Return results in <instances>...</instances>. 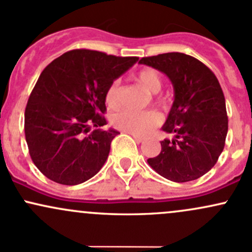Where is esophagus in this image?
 Returning <instances> with one entry per match:
<instances>
[{
  "mask_svg": "<svg viewBox=\"0 0 252 252\" xmlns=\"http://www.w3.org/2000/svg\"><path fill=\"white\" fill-rule=\"evenodd\" d=\"M132 137H133V139L136 140L137 143H142V142H144V138H143V137H140V136H136V134H132Z\"/></svg>",
  "mask_w": 252,
  "mask_h": 252,
  "instance_id": "obj_1",
  "label": "esophagus"
}]
</instances>
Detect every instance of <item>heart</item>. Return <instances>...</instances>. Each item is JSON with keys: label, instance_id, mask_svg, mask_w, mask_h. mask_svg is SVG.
Here are the masks:
<instances>
[{"label": "heart", "instance_id": "heart-1", "mask_svg": "<svg viewBox=\"0 0 252 252\" xmlns=\"http://www.w3.org/2000/svg\"><path fill=\"white\" fill-rule=\"evenodd\" d=\"M136 82L150 94H158L162 88L161 77L155 69L144 68L139 71L134 77ZM105 103L112 109H116L120 104L119 102V82L110 84L105 93ZM161 119L155 112H132L125 110L113 118V125L115 128L126 133L144 136L158 125Z\"/></svg>", "mask_w": 252, "mask_h": 252}]
</instances>
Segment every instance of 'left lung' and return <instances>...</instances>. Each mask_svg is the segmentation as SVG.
<instances>
[{"instance_id": "1", "label": "left lung", "mask_w": 252, "mask_h": 252, "mask_svg": "<svg viewBox=\"0 0 252 252\" xmlns=\"http://www.w3.org/2000/svg\"><path fill=\"white\" fill-rule=\"evenodd\" d=\"M139 63L167 75L174 89V101L162 126L174 138L162 140L161 153L148 158L149 166L174 183L198 179L215 166L228 129L218 78L204 63L183 53L143 58Z\"/></svg>"}]
</instances>
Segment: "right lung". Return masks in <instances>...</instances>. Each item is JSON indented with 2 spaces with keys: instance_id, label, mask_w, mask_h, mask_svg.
I'll return each mask as SVG.
<instances>
[{
  "instance_id": "right-lung-1",
  "label": "right lung",
  "mask_w": 252,
  "mask_h": 252,
  "mask_svg": "<svg viewBox=\"0 0 252 252\" xmlns=\"http://www.w3.org/2000/svg\"><path fill=\"white\" fill-rule=\"evenodd\" d=\"M138 58L77 49L55 59L40 73L25 109V137L32 161L48 179L78 185L107 161L119 132L107 125L105 93Z\"/></svg>"
}]
</instances>
